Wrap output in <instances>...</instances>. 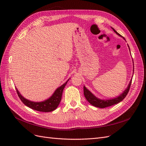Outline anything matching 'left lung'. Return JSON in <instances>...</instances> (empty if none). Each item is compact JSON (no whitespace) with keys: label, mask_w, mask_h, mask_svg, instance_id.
<instances>
[{"label":"left lung","mask_w":146,"mask_h":146,"mask_svg":"<svg viewBox=\"0 0 146 146\" xmlns=\"http://www.w3.org/2000/svg\"><path fill=\"white\" fill-rule=\"evenodd\" d=\"M113 30L114 31V32L116 33L118 35H119V36H121V35L119 33H118L115 30L113 29ZM131 81H132V80H131L129 86H128L127 88L124 91V92H123V93L122 94H121L119 97H117V98H114L113 99L105 100L99 99L97 98H96V97L93 94H92L89 90H88L85 88V86L83 87L84 96H85L86 99L88 101V102L91 104L92 105L94 106V107H98V108H102L110 107V106H112L113 105H115V104L119 103L120 102H121L122 100H123V99L125 98L126 96L128 94V92H129V91L130 90V88L131 84Z\"/></svg>","instance_id":"8db88e82"}]
</instances>
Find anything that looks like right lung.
I'll list each match as a JSON object with an SVG mask.
<instances>
[{
	"mask_svg": "<svg viewBox=\"0 0 146 146\" xmlns=\"http://www.w3.org/2000/svg\"><path fill=\"white\" fill-rule=\"evenodd\" d=\"M67 82L58 88H57L54 94L49 99L44 100V102H34L30 101L25 99L24 97L21 95L17 89L16 88V90L19 99L25 105L38 111L50 112L55 110L60 104V102L61 100V96H62L63 94V91L65 86L66 85Z\"/></svg>",
	"mask_w": 146,
	"mask_h": 146,
	"instance_id": "obj_1",
	"label": "right lung"
}]
</instances>
